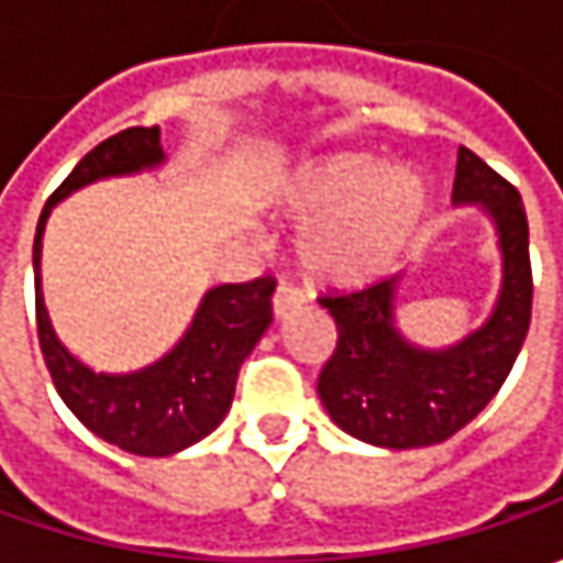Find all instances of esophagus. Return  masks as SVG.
<instances>
[{"label": "esophagus", "instance_id": "esophagus-1", "mask_svg": "<svg viewBox=\"0 0 563 563\" xmlns=\"http://www.w3.org/2000/svg\"><path fill=\"white\" fill-rule=\"evenodd\" d=\"M300 303H303V294L297 291L291 282H282V285L275 288V294H272V310H275V316H278V319H282V316L294 313Z\"/></svg>", "mask_w": 563, "mask_h": 563}]
</instances>
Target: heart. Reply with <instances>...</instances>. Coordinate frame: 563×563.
<instances>
[{
    "label": "heart",
    "instance_id": "obj_1",
    "mask_svg": "<svg viewBox=\"0 0 563 563\" xmlns=\"http://www.w3.org/2000/svg\"><path fill=\"white\" fill-rule=\"evenodd\" d=\"M294 219L313 222L300 256L325 285H366L388 269L413 234L422 185L404 168L366 156H335L307 165L288 187Z\"/></svg>",
    "mask_w": 563,
    "mask_h": 563
}]
</instances>
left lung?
I'll use <instances>...</instances> for the list:
<instances>
[{
	"label": "left lung",
	"mask_w": 563,
	"mask_h": 563,
	"mask_svg": "<svg viewBox=\"0 0 563 563\" xmlns=\"http://www.w3.org/2000/svg\"><path fill=\"white\" fill-rule=\"evenodd\" d=\"M454 200L486 206L505 253L498 310L464 344L442 354L410 347L391 322L395 278L319 297L335 319L338 344L316 391L329 417L363 442L382 448L448 442L498 395L530 332V225L520 190L461 146Z\"/></svg>",
	"instance_id": "8db88e82"
}]
</instances>
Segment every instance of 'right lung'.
<instances>
[{
    "label": "right lung",
    "mask_w": 563,
    "mask_h": 563,
    "mask_svg": "<svg viewBox=\"0 0 563 563\" xmlns=\"http://www.w3.org/2000/svg\"><path fill=\"white\" fill-rule=\"evenodd\" d=\"M163 159L159 128H124L97 143L46 200L33 238L36 338L58 398L102 442L128 454L165 457L209 435L231 407L238 369L272 322L275 278L260 275L244 285L206 294L181 344L134 376H97L80 366L55 338L40 297V238L49 206L106 175L137 172Z\"/></svg>",
    "instance_id": "right-lung-1"
}]
</instances>
